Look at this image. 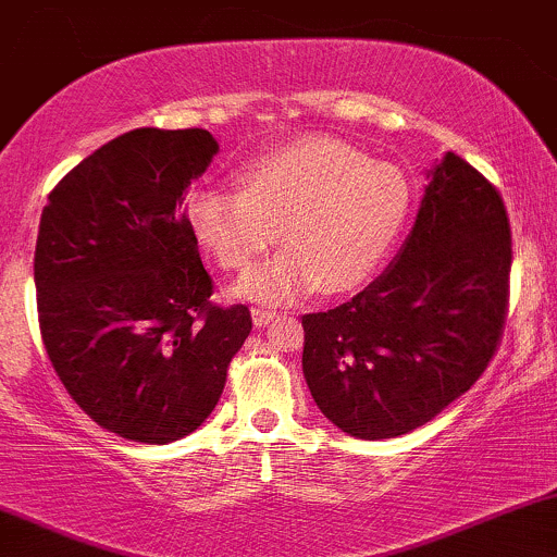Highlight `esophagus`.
<instances>
[{"instance_id":"1","label":"esophagus","mask_w":557,"mask_h":557,"mask_svg":"<svg viewBox=\"0 0 557 557\" xmlns=\"http://www.w3.org/2000/svg\"><path fill=\"white\" fill-rule=\"evenodd\" d=\"M251 317H253V324H257V327H267V324L277 319V314H274V311H267V309H253Z\"/></svg>"}]
</instances>
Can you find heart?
<instances>
[{
    "label": "heart",
    "mask_w": 557,
    "mask_h": 557,
    "mask_svg": "<svg viewBox=\"0 0 557 557\" xmlns=\"http://www.w3.org/2000/svg\"><path fill=\"white\" fill-rule=\"evenodd\" d=\"M238 194L201 188L188 227L222 270L246 272L277 240L285 251L233 285L253 304L359 290L385 264L411 212V188L393 164L369 162L327 136L267 151L235 177Z\"/></svg>",
    "instance_id": "b5f03b06"
}]
</instances>
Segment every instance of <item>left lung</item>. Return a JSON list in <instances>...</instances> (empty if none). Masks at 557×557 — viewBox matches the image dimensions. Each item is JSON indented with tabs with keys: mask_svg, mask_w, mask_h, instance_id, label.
I'll return each instance as SVG.
<instances>
[{
	"mask_svg": "<svg viewBox=\"0 0 557 557\" xmlns=\"http://www.w3.org/2000/svg\"><path fill=\"white\" fill-rule=\"evenodd\" d=\"M398 257L348 304L304 317V376L319 411L359 440L408 434L461 398L505 322L503 198L445 151Z\"/></svg>",
	"mask_w": 557,
	"mask_h": 557,
	"instance_id": "8db88e82",
	"label": "left lung"
}]
</instances>
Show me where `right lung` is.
I'll return each mask as SVG.
<instances>
[{
	"label": "right lung",
	"mask_w": 557,
	"mask_h": 557,
	"mask_svg": "<svg viewBox=\"0 0 557 557\" xmlns=\"http://www.w3.org/2000/svg\"><path fill=\"white\" fill-rule=\"evenodd\" d=\"M216 151L201 127H138L70 170L41 212L44 348L70 398L133 443L196 432L251 332L246 306L209 304L212 277L183 209Z\"/></svg>",
	"instance_id": "1"
}]
</instances>
